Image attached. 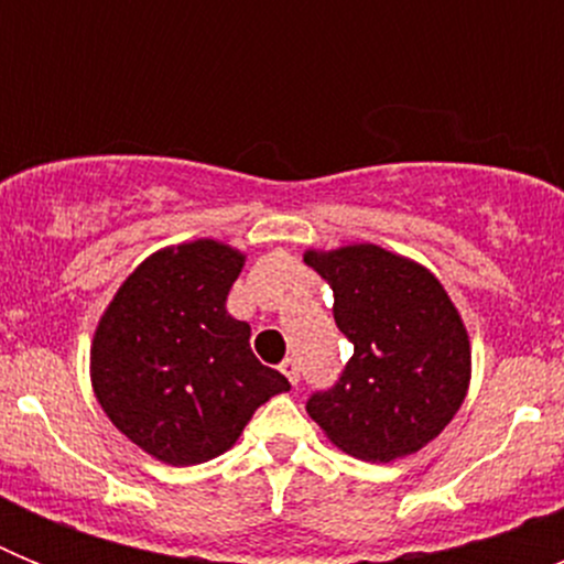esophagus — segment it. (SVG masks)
Listing matches in <instances>:
<instances>
[{
	"mask_svg": "<svg viewBox=\"0 0 564 564\" xmlns=\"http://www.w3.org/2000/svg\"><path fill=\"white\" fill-rule=\"evenodd\" d=\"M279 370L285 372L288 381H291L293 387H296V383H299V364H296V358H285V361L279 364Z\"/></svg>",
	"mask_w": 564,
	"mask_h": 564,
	"instance_id": "1",
	"label": "esophagus"
}]
</instances>
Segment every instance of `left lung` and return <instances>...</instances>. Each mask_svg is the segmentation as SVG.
<instances>
[{"instance_id": "8db88e82", "label": "left lung", "mask_w": 564, "mask_h": 564, "mask_svg": "<svg viewBox=\"0 0 564 564\" xmlns=\"http://www.w3.org/2000/svg\"><path fill=\"white\" fill-rule=\"evenodd\" d=\"M333 288V318L352 356L307 415L338 449L390 463L435 441L460 410L471 347L449 293L423 265L372 242L305 251Z\"/></svg>"}]
</instances>
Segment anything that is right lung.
Instances as JSON below:
<instances>
[{
    "instance_id": "1",
    "label": "right lung",
    "mask_w": 564,
    "mask_h": 564,
    "mask_svg": "<svg viewBox=\"0 0 564 564\" xmlns=\"http://www.w3.org/2000/svg\"><path fill=\"white\" fill-rule=\"evenodd\" d=\"M246 253L194 239L143 259L93 336L89 378L109 421L147 455L194 466L223 455L265 401L291 390L226 311Z\"/></svg>"
}]
</instances>
